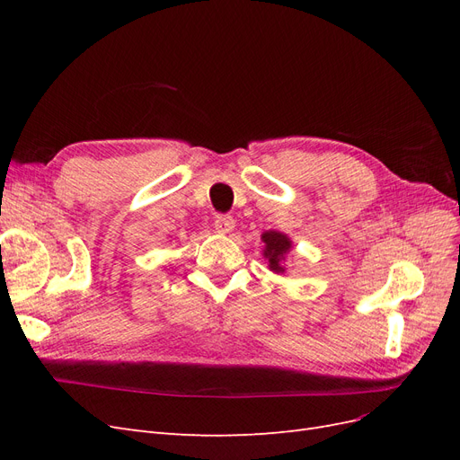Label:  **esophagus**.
Here are the masks:
<instances>
[{"label": "esophagus", "instance_id": "1", "mask_svg": "<svg viewBox=\"0 0 460 460\" xmlns=\"http://www.w3.org/2000/svg\"><path fill=\"white\" fill-rule=\"evenodd\" d=\"M235 226V220L230 215H217L215 217V230L218 234H228Z\"/></svg>", "mask_w": 460, "mask_h": 460}]
</instances>
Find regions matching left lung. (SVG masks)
<instances>
[{"mask_svg": "<svg viewBox=\"0 0 460 460\" xmlns=\"http://www.w3.org/2000/svg\"><path fill=\"white\" fill-rule=\"evenodd\" d=\"M261 240L264 243V249H262V255L264 259L269 261V269L272 272H284V259H286V253L291 249V240L288 238L286 234L282 232H276V230H269L264 232L261 235Z\"/></svg>", "mask_w": 460, "mask_h": 460, "instance_id": "1", "label": "left lung"}]
</instances>
